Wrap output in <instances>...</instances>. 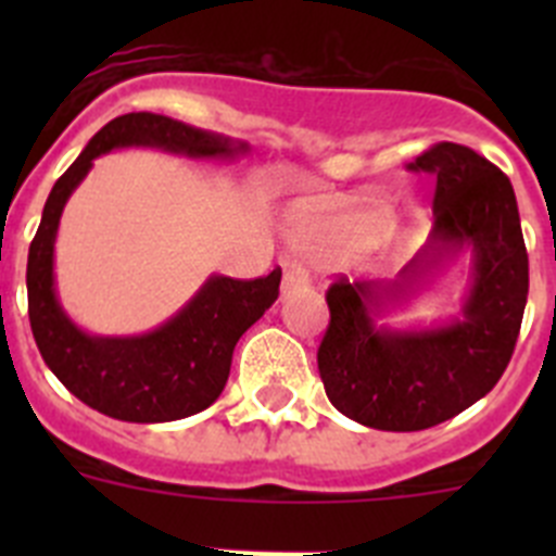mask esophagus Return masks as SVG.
I'll return each mask as SVG.
<instances>
[{"instance_id":"34e87169","label":"esophagus","mask_w":556,"mask_h":556,"mask_svg":"<svg viewBox=\"0 0 556 556\" xmlns=\"http://www.w3.org/2000/svg\"><path fill=\"white\" fill-rule=\"evenodd\" d=\"M308 289V275L303 273L298 264L287 267L283 273V281H281V298H294V294H301Z\"/></svg>"}]
</instances>
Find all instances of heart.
<instances>
[{
	"label": "heart",
	"mask_w": 556,
	"mask_h": 556,
	"mask_svg": "<svg viewBox=\"0 0 556 556\" xmlns=\"http://www.w3.org/2000/svg\"><path fill=\"white\" fill-rule=\"evenodd\" d=\"M289 242L301 250L331 253L339 262L390 255L401 242V225L376 194H345L294 205L287 214Z\"/></svg>",
	"instance_id": "heart-1"
}]
</instances>
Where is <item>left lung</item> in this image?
<instances>
[{
	"mask_svg": "<svg viewBox=\"0 0 556 556\" xmlns=\"http://www.w3.org/2000/svg\"><path fill=\"white\" fill-rule=\"evenodd\" d=\"M406 169L437 180L429 242L395 281L333 283L326 294L331 323L317 351L328 401L378 431L431 429L488 395L513 358L529 294V255L507 175L451 141ZM459 261L469 287L456 318L386 326Z\"/></svg>",
	"mask_w": 556,
	"mask_h": 556,
	"instance_id": "left-lung-1",
	"label": "left lung"
}]
</instances>
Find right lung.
<instances>
[{"mask_svg": "<svg viewBox=\"0 0 556 556\" xmlns=\"http://www.w3.org/2000/svg\"><path fill=\"white\" fill-rule=\"evenodd\" d=\"M147 147L189 161H236L248 141L191 127L161 113H125L108 122L49 191L27 255L29 328L47 367L83 404L127 424H169L208 409L225 390L233 348L278 298L281 269L233 281L208 275L169 320L130 337L77 326L58 298L55 239L72 191L111 150Z\"/></svg>", "mask_w": 556, "mask_h": 556, "instance_id": "obj_1", "label": "right lung"}]
</instances>
